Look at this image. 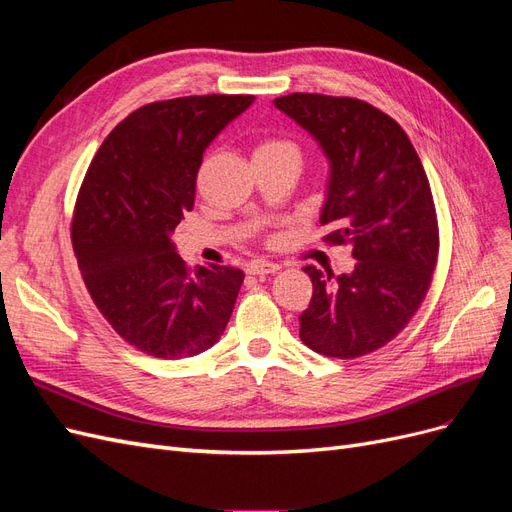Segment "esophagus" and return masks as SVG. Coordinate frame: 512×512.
<instances>
[{"instance_id": "obj_1", "label": "esophagus", "mask_w": 512, "mask_h": 512, "mask_svg": "<svg viewBox=\"0 0 512 512\" xmlns=\"http://www.w3.org/2000/svg\"><path fill=\"white\" fill-rule=\"evenodd\" d=\"M280 269H282L280 262H273V260H254L247 265V273L250 275H269Z\"/></svg>"}]
</instances>
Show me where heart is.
<instances>
[{
  "label": "heart",
  "instance_id": "obj_1",
  "mask_svg": "<svg viewBox=\"0 0 512 512\" xmlns=\"http://www.w3.org/2000/svg\"><path fill=\"white\" fill-rule=\"evenodd\" d=\"M273 149H292V145H288L284 141H265V143H260L256 147L254 153H258V151H273Z\"/></svg>",
  "mask_w": 512,
  "mask_h": 512
}]
</instances>
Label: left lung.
<instances>
[{"mask_svg": "<svg viewBox=\"0 0 512 512\" xmlns=\"http://www.w3.org/2000/svg\"><path fill=\"white\" fill-rule=\"evenodd\" d=\"M275 108L314 138L329 162L320 224L352 247L354 269L303 267L314 284L301 342L356 359L389 344L423 303L438 260V220L421 158L399 123L363 100L290 94Z\"/></svg>", "mask_w": 512, "mask_h": 512, "instance_id": "left-lung-1", "label": "left lung"}]
</instances>
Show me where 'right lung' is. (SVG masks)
<instances>
[{
  "instance_id": "1",
  "label": "right lung",
  "mask_w": 512,
  "mask_h": 512,
  "mask_svg": "<svg viewBox=\"0 0 512 512\" xmlns=\"http://www.w3.org/2000/svg\"><path fill=\"white\" fill-rule=\"evenodd\" d=\"M254 96H190L138 108L106 136L76 198L72 245L91 299L130 346L175 361L209 350L243 271L185 267L173 232L192 211L203 153Z\"/></svg>"
}]
</instances>
